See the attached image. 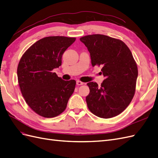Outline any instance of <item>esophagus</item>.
Listing matches in <instances>:
<instances>
[{
	"label": "esophagus",
	"mask_w": 158,
	"mask_h": 158,
	"mask_svg": "<svg viewBox=\"0 0 158 158\" xmlns=\"http://www.w3.org/2000/svg\"><path fill=\"white\" fill-rule=\"evenodd\" d=\"M83 84H84V83L81 81H77V85H83Z\"/></svg>",
	"instance_id": "1"
}]
</instances>
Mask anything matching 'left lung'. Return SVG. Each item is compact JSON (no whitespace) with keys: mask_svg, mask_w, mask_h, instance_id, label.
Returning a JSON list of instances; mask_svg holds the SVG:
<instances>
[{"mask_svg":"<svg viewBox=\"0 0 158 158\" xmlns=\"http://www.w3.org/2000/svg\"><path fill=\"white\" fill-rule=\"evenodd\" d=\"M80 40L90 52L91 64L102 67L106 77L101 86L89 82L86 97L89 110L101 118H114L123 112L135 95L138 70L129 47L121 40L95 34Z\"/></svg>","mask_w":158,"mask_h":158,"instance_id":"1","label":"left lung"}]
</instances>
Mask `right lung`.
Here are the masks:
<instances>
[{
	"label": "right lung",
	"mask_w": 158,
	"mask_h": 158,
	"mask_svg": "<svg viewBox=\"0 0 158 158\" xmlns=\"http://www.w3.org/2000/svg\"><path fill=\"white\" fill-rule=\"evenodd\" d=\"M76 38L52 36L39 40L24 52L17 67L20 89L36 114L55 118L65 110L76 81H64L52 72L61 65L62 55Z\"/></svg>",
	"instance_id": "obj_1"
}]
</instances>
